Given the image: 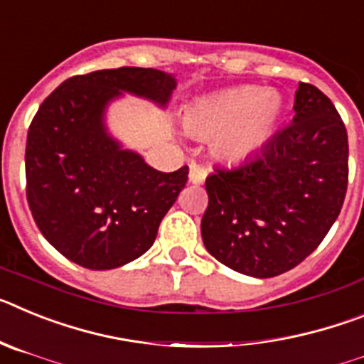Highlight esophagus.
<instances>
[{
  "label": "esophagus",
  "mask_w": 364,
  "mask_h": 364,
  "mask_svg": "<svg viewBox=\"0 0 364 364\" xmlns=\"http://www.w3.org/2000/svg\"><path fill=\"white\" fill-rule=\"evenodd\" d=\"M205 175H208V171H205L202 166H198V164H191V166H189V182H191V184L200 186L205 180Z\"/></svg>",
  "instance_id": "1"
}]
</instances>
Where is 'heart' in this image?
<instances>
[{"label":"heart","instance_id":"obj_1","mask_svg":"<svg viewBox=\"0 0 364 364\" xmlns=\"http://www.w3.org/2000/svg\"><path fill=\"white\" fill-rule=\"evenodd\" d=\"M284 111L277 91L239 85L197 100L184 114V127L200 140H213L215 154L228 162L252 156L273 134Z\"/></svg>","mask_w":364,"mask_h":364}]
</instances>
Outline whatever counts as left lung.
I'll return each mask as SVG.
<instances>
[{"instance_id":"left-lung-1","label":"left lung","mask_w":364,"mask_h":364,"mask_svg":"<svg viewBox=\"0 0 364 364\" xmlns=\"http://www.w3.org/2000/svg\"><path fill=\"white\" fill-rule=\"evenodd\" d=\"M295 117L239 166L205 178V250L257 279L295 268L323 242L348 186V134L326 95L299 83Z\"/></svg>"}]
</instances>
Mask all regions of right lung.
Here are the masks:
<instances>
[{"instance_id":"obj_1","label":"right lung","mask_w":364,"mask_h":364,"mask_svg":"<svg viewBox=\"0 0 364 364\" xmlns=\"http://www.w3.org/2000/svg\"><path fill=\"white\" fill-rule=\"evenodd\" d=\"M175 89L173 74L120 67L73 76L43 100L27 134V200L63 257L112 269L153 246L189 169L156 171L109 133L105 111L124 95L166 107Z\"/></svg>"}]
</instances>
